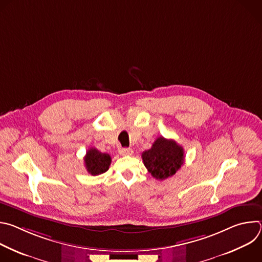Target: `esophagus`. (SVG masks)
Listing matches in <instances>:
<instances>
[{"instance_id":"esophagus-1","label":"esophagus","mask_w":262,"mask_h":262,"mask_svg":"<svg viewBox=\"0 0 262 262\" xmlns=\"http://www.w3.org/2000/svg\"><path fill=\"white\" fill-rule=\"evenodd\" d=\"M120 156H132L133 155V149L132 148H121L119 149Z\"/></svg>"}]
</instances>
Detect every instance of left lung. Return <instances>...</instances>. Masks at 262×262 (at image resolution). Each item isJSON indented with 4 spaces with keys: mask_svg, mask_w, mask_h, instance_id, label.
<instances>
[{
    "mask_svg": "<svg viewBox=\"0 0 262 262\" xmlns=\"http://www.w3.org/2000/svg\"><path fill=\"white\" fill-rule=\"evenodd\" d=\"M142 160L148 172L159 180L173 176L183 165V148L174 140L159 137L151 148L142 154Z\"/></svg>",
    "mask_w": 262,
    "mask_h": 262,
    "instance_id": "obj_1",
    "label": "left lung"
}]
</instances>
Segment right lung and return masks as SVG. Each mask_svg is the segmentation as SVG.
<instances>
[{
  "mask_svg": "<svg viewBox=\"0 0 262 262\" xmlns=\"http://www.w3.org/2000/svg\"><path fill=\"white\" fill-rule=\"evenodd\" d=\"M85 166L91 175H99L108 170L111 165V157L107 154L98 151L96 148H90L84 158Z\"/></svg>",
  "mask_w": 262,
  "mask_h": 262,
  "instance_id": "obj_1",
  "label": "right lung"
}]
</instances>
